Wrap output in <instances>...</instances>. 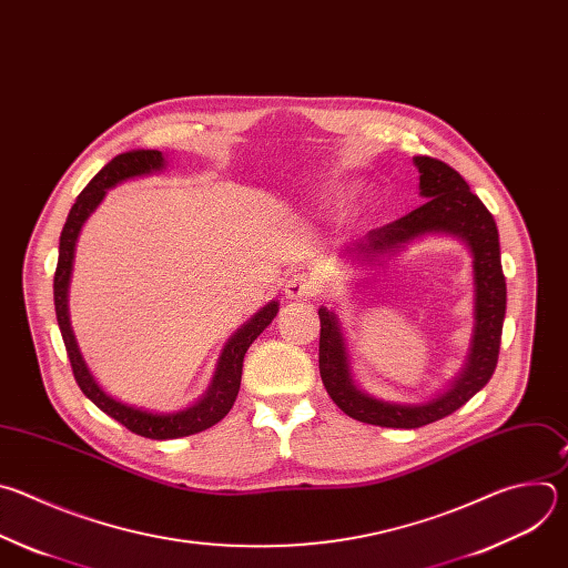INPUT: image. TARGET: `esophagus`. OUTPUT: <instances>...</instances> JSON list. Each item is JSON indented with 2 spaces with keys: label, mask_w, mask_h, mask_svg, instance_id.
<instances>
[{
  "label": "esophagus",
  "mask_w": 568,
  "mask_h": 568,
  "mask_svg": "<svg viewBox=\"0 0 568 568\" xmlns=\"http://www.w3.org/2000/svg\"><path fill=\"white\" fill-rule=\"evenodd\" d=\"M315 293H317V284L308 273H295L284 284V295L288 300H302V297H311Z\"/></svg>",
  "instance_id": "34e87169"
}]
</instances>
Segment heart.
I'll use <instances>...</instances> for the list:
<instances>
[{
	"label": "heart",
	"mask_w": 568,
	"mask_h": 568,
	"mask_svg": "<svg viewBox=\"0 0 568 568\" xmlns=\"http://www.w3.org/2000/svg\"><path fill=\"white\" fill-rule=\"evenodd\" d=\"M347 192H349V187H347V185H337V187H333V196H337V199H339V196H345Z\"/></svg>",
	"instance_id": "heart-1"
}]
</instances>
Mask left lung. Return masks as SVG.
I'll return each mask as SVG.
<instances>
[{"instance_id": "obj_1", "label": "left lung", "mask_w": 568, "mask_h": 568, "mask_svg": "<svg viewBox=\"0 0 568 568\" xmlns=\"http://www.w3.org/2000/svg\"><path fill=\"white\" fill-rule=\"evenodd\" d=\"M418 190L427 199L420 207L383 229L369 231L365 240L347 248L345 262L358 271H374L405 246L429 235L455 237L466 244L473 257V335L459 376L440 394L425 403L383 400L358 387L352 369L349 345L335 311L320 306V376L333 403L347 416L381 427L414 429L464 407L486 387L495 374L501 326L506 315V280L501 271L499 233L488 207L464 176L432 156H414Z\"/></svg>"}]
</instances>
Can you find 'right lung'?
Here are the masks:
<instances>
[{
  "label": "right lung",
  "mask_w": 568,
  "mask_h": 568,
  "mask_svg": "<svg viewBox=\"0 0 568 568\" xmlns=\"http://www.w3.org/2000/svg\"><path fill=\"white\" fill-rule=\"evenodd\" d=\"M165 168H168V161H165L163 152H159V150H132V152L119 154L116 159H111L89 181V185L80 192V196L75 199L71 212L67 216V223H64L62 235H60V255H58V268H55V277H53V300H55L58 326H60V333L64 339V347H67L78 387L106 416L119 420L134 434H141L145 438H156V440L181 438V436L203 432V429L212 427L214 423H219L225 414L233 409L235 398L240 394V385H242L244 356H246L248 347L257 339V335L273 322V317L280 311V302L271 300L264 308H260L248 322H244L229 337V343H225L221 349V356L214 367V376H212L205 394L183 409L152 412L145 407L128 405L119 398H113L98 385L95 376L89 372V367L80 354L78 339L73 335L71 320H69V282H71V271H73L75 244H78L84 221L102 203L106 190L116 187L119 183H125L130 179L150 176Z\"/></svg>",
  "instance_id": "obj_1"
}]
</instances>
